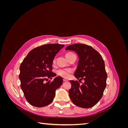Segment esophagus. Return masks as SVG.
I'll return each instance as SVG.
<instances>
[{
    "label": "esophagus",
    "mask_w": 128,
    "mask_h": 128,
    "mask_svg": "<svg viewBox=\"0 0 128 128\" xmlns=\"http://www.w3.org/2000/svg\"><path fill=\"white\" fill-rule=\"evenodd\" d=\"M63 80H64V82H68V80H66V79H64Z\"/></svg>",
    "instance_id": "obj_1"
}]
</instances>
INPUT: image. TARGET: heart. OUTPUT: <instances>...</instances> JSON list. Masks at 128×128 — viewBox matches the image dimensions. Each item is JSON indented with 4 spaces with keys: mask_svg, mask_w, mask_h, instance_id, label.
<instances>
[{
    "mask_svg": "<svg viewBox=\"0 0 128 128\" xmlns=\"http://www.w3.org/2000/svg\"><path fill=\"white\" fill-rule=\"evenodd\" d=\"M72 54V53H67L66 54V56L67 57L69 55ZM55 60H54V61ZM72 70L70 69H60L59 70H58L56 72L58 75H59L61 77H64V78H68L69 76V74L71 72Z\"/></svg>",
    "mask_w": 128,
    "mask_h": 128,
    "instance_id": "obj_1",
    "label": "heart"
}]
</instances>
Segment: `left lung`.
Returning a JSON list of instances; mask_svg holds the SVG:
<instances>
[{
  "mask_svg": "<svg viewBox=\"0 0 128 128\" xmlns=\"http://www.w3.org/2000/svg\"><path fill=\"white\" fill-rule=\"evenodd\" d=\"M66 50L77 54L79 60L74 75L79 82L84 80L80 86L77 80H70L69 97L74 104L80 107L94 106L102 98L106 86L107 75L102 56L91 46L83 44L70 45Z\"/></svg>",
  "mask_w": 128,
  "mask_h": 128,
  "instance_id": "left-lung-1",
  "label": "left lung"
}]
</instances>
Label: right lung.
I'll list each match as a JSON object with an SVG mask.
<instances>
[{"instance_id": "1", "label": "right lung", "mask_w": 128, "mask_h": 128, "mask_svg": "<svg viewBox=\"0 0 128 128\" xmlns=\"http://www.w3.org/2000/svg\"><path fill=\"white\" fill-rule=\"evenodd\" d=\"M64 47L59 44H49L34 48L29 52L20 66L19 79L26 100L31 105L42 107L51 104L56 91L63 83L61 77L45 83L56 74L51 72L56 55Z\"/></svg>"}]
</instances>
